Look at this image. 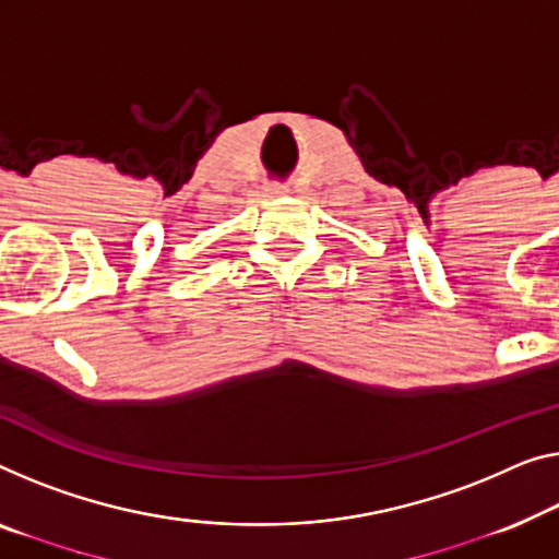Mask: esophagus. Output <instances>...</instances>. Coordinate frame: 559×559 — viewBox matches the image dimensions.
<instances>
[{
	"mask_svg": "<svg viewBox=\"0 0 559 559\" xmlns=\"http://www.w3.org/2000/svg\"><path fill=\"white\" fill-rule=\"evenodd\" d=\"M286 193H288V188L281 186V182H271V186L265 188V195H269V198H281V195H286Z\"/></svg>",
	"mask_w": 559,
	"mask_h": 559,
	"instance_id": "1",
	"label": "esophagus"
}]
</instances>
